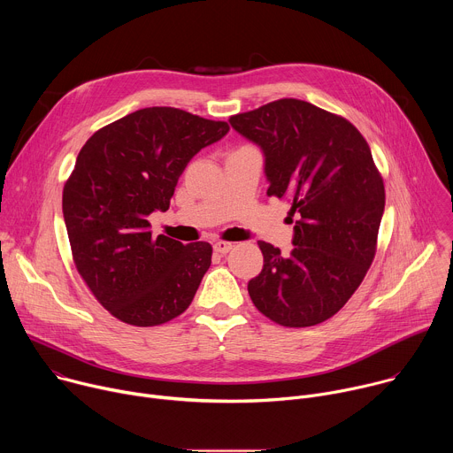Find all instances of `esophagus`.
<instances>
[{
    "label": "esophagus",
    "instance_id": "esophagus-1",
    "mask_svg": "<svg viewBox=\"0 0 453 453\" xmlns=\"http://www.w3.org/2000/svg\"><path fill=\"white\" fill-rule=\"evenodd\" d=\"M215 252H219V254H226V252H229L231 249H233V243L231 242H224V240H219V242H215Z\"/></svg>",
    "mask_w": 453,
    "mask_h": 453
}]
</instances>
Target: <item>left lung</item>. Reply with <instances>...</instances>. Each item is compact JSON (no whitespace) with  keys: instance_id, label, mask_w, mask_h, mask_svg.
Instances as JSON below:
<instances>
[{"instance_id":"obj_1","label":"left lung","mask_w":453,"mask_h":453,"mask_svg":"<svg viewBox=\"0 0 453 453\" xmlns=\"http://www.w3.org/2000/svg\"><path fill=\"white\" fill-rule=\"evenodd\" d=\"M265 156L269 197L297 215L288 256L257 242L264 269L247 285L254 306L288 328L334 317L360 287L376 252L383 179L358 128L346 118L281 98L229 118Z\"/></svg>"}]
</instances>
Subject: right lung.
<instances>
[{
  "instance_id": "obj_1",
  "label": "right lung",
  "mask_w": 453,
  "mask_h": 453,
  "mask_svg": "<svg viewBox=\"0 0 453 453\" xmlns=\"http://www.w3.org/2000/svg\"><path fill=\"white\" fill-rule=\"evenodd\" d=\"M226 121L175 107H147L96 131L62 189L73 262L111 315L157 326L180 315L211 265V245L152 236L149 215L166 211L177 180Z\"/></svg>"
}]
</instances>
